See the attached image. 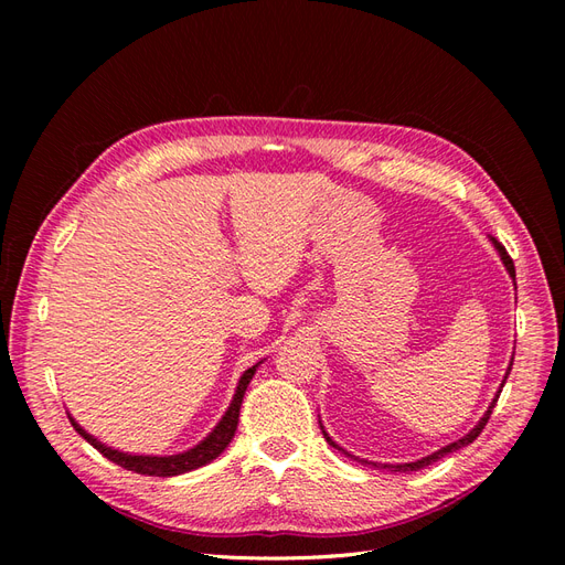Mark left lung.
I'll return each instance as SVG.
<instances>
[{"mask_svg":"<svg viewBox=\"0 0 565 565\" xmlns=\"http://www.w3.org/2000/svg\"><path fill=\"white\" fill-rule=\"evenodd\" d=\"M492 241V245H494V249L500 252V256H502V264L507 266V270H509V276L516 280V268H514V262H511V256L507 254V249L494 241V237H490ZM516 285V282H514ZM511 365H514V358H511V363H509V370H507V374L511 372ZM507 374H504V382H507ZM504 382H502V386H504ZM502 386H500V391H498V396L492 398V403L488 405V409H486V415L481 417V422H478L473 429L467 434V436H461L459 440H455V443H450V446H446V448H440V450H436V452H431L429 457H422V459H417V461H407V465H377V461H367V459H358V457H353V455H349L344 448H339L337 443L328 436V431L322 429V424H320V429H322V436H324V440L330 443L332 448H337V450H341L344 452L347 457H353V459H358L361 461V465H372V467H382V469H388V471H401V473H405V471H419V469H424V467H429V465H434V461H438L440 457H446V455H450V452H455V450H459V448H465V446H469V443H473L476 438H478V434H481L483 429H486V424H488V419H490V415H492V407L498 405V398H500V393H502Z\"/></svg>","mask_w":565,"mask_h":565,"instance_id":"left-lung-1","label":"left lung"}]
</instances>
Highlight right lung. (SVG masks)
<instances>
[{"label":"right lung","mask_w":565,"mask_h":565,"mask_svg":"<svg viewBox=\"0 0 565 565\" xmlns=\"http://www.w3.org/2000/svg\"><path fill=\"white\" fill-rule=\"evenodd\" d=\"M256 367H259V363L252 365L249 370L243 372L241 382H237V388H235V396L226 409V415L221 417V422L214 426L212 434L200 440L195 448L185 450V452H179V455H167V457H156V455H129V452H119V450H113L108 448L106 443H100L98 438H94L92 434H87L82 429V426L71 417V424L73 429L87 440L92 443V446L108 457L110 461H115V465H119L127 471H134V473H141V476H179V473H185V471H193V469H200L204 465H210L212 459H216L221 452H224L228 448V443L233 440L235 436V429H237V417H241V405H243V398H245V391L254 377Z\"/></svg>","instance_id":"add662e5"}]
</instances>
